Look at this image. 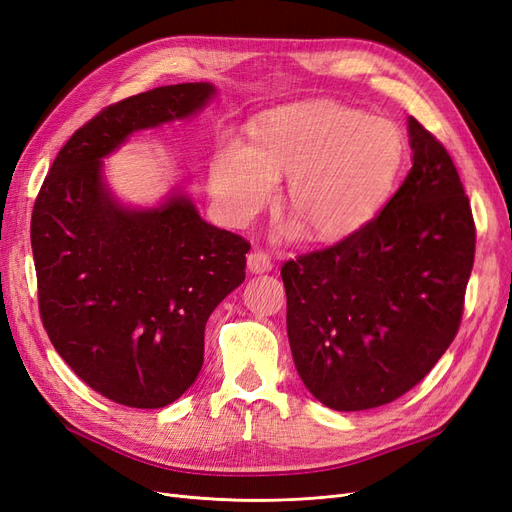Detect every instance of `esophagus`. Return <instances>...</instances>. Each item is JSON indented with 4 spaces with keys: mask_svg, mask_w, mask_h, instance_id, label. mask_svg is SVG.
<instances>
[{
    "mask_svg": "<svg viewBox=\"0 0 512 512\" xmlns=\"http://www.w3.org/2000/svg\"><path fill=\"white\" fill-rule=\"evenodd\" d=\"M248 269L252 273H264V271H271L273 269V262L271 256L262 250H254L248 254Z\"/></svg>",
    "mask_w": 512,
    "mask_h": 512,
    "instance_id": "obj_1",
    "label": "esophagus"
}]
</instances>
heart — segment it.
Masks as SVG:
<instances>
[{
	"label": "heart",
	"mask_w": 512,
	"mask_h": 512,
	"mask_svg": "<svg viewBox=\"0 0 512 512\" xmlns=\"http://www.w3.org/2000/svg\"><path fill=\"white\" fill-rule=\"evenodd\" d=\"M402 154L392 120L334 101L296 103L260 116L250 146H222L209 165V190L220 216L245 226L290 175L286 203L296 224L311 241L337 243L377 218Z\"/></svg>",
	"instance_id": "heart-1"
}]
</instances>
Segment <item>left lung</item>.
<instances>
[{"label": "left lung", "mask_w": 512, "mask_h": 512, "mask_svg": "<svg viewBox=\"0 0 512 512\" xmlns=\"http://www.w3.org/2000/svg\"><path fill=\"white\" fill-rule=\"evenodd\" d=\"M413 167L362 231L281 267L288 339L334 411L407 394L455 339L474 264L470 201L449 152L411 116Z\"/></svg>", "instance_id": "8db88e82"}]
</instances>
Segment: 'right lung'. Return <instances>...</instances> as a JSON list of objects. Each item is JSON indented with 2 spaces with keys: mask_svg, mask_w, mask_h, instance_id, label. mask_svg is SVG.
Returning <instances> with one entry per match:
<instances>
[{
  "mask_svg": "<svg viewBox=\"0 0 512 512\" xmlns=\"http://www.w3.org/2000/svg\"><path fill=\"white\" fill-rule=\"evenodd\" d=\"M209 82L158 86L103 108L57 154L31 214L38 305L50 343L95 392L161 409L195 383L205 324L245 279L250 243L201 220L186 195L122 207L101 158L139 129L182 120Z\"/></svg>",
  "mask_w": 512,
  "mask_h": 512,
  "instance_id": "add662e5",
  "label": "right lung"
}]
</instances>
